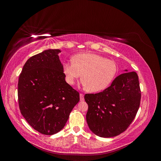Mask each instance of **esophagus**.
Returning <instances> with one entry per match:
<instances>
[{
	"mask_svg": "<svg viewBox=\"0 0 161 161\" xmlns=\"http://www.w3.org/2000/svg\"><path fill=\"white\" fill-rule=\"evenodd\" d=\"M80 101H84V95L80 93Z\"/></svg>",
	"mask_w": 161,
	"mask_h": 161,
	"instance_id": "34e87169",
	"label": "esophagus"
}]
</instances>
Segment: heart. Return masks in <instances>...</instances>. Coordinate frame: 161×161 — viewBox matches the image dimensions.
<instances>
[{
	"label": "heart",
	"instance_id": "1",
	"mask_svg": "<svg viewBox=\"0 0 161 161\" xmlns=\"http://www.w3.org/2000/svg\"><path fill=\"white\" fill-rule=\"evenodd\" d=\"M63 71L68 83L74 85L81 76L82 85L91 92L106 89L113 81L118 71L115 62L94 53L76 55L73 61L66 62Z\"/></svg>",
	"mask_w": 161,
	"mask_h": 161
}]
</instances>
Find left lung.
Returning a JSON list of instances; mask_svg holds the SVG:
<instances>
[{"instance_id":"left-lung-1","label":"left lung","mask_w":161,"mask_h":161,"mask_svg":"<svg viewBox=\"0 0 161 161\" xmlns=\"http://www.w3.org/2000/svg\"><path fill=\"white\" fill-rule=\"evenodd\" d=\"M140 99L136 72L117 76L103 91L86 94L85 100L89 106L86 119L90 130L103 138L114 137L124 132L135 118Z\"/></svg>"}]
</instances>
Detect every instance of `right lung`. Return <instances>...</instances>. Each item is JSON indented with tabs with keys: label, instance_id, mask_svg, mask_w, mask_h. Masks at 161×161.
<instances>
[{
	"label": "right lung",
	"instance_id": "add662e5",
	"mask_svg": "<svg viewBox=\"0 0 161 161\" xmlns=\"http://www.w3.org/2000/svg\"><path fill=\"white\" fill-rule=\"evenodd\" d=\"M60 50H47L29 58L18 82L19 106L31 127L52 135L64 127L79 103V92L65 80Z\"/></svg>",
	"mask_w": 161,
	"mask_h": 161
}]
</instances>
